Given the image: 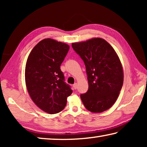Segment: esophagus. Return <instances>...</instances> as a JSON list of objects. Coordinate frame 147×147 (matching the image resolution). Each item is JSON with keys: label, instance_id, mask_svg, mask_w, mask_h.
I'll return each mask as SVG.
<instances>
[{"label": "esophagus", "instance_id": "obj_1", "mask_svg": "<svg viewBox=\"0 0 147 147\" xmlns=\"http://www.w3.org/2000/svg\"><path fill=\"white\" fill-rule=\"evenodd\" d=\"M73 88H74V89H76L77 88H78V84H77L76 83L74 84H73Z\"/></svg>", "mask_w": 147, "mask_h": 147}]
</instances>
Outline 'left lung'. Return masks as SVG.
<instances>
[{"label":"left lung","mask_w":147,"mask_h":147,"mask_svg":"<svg viewBox=\"0 0 147 147\" xmlns=\"http://www.w3.org/2000/svg\"><path fill=\"white\" fill-rule=\"evenodd\" d=\"M84 61L88 75V91L80 94L89 111L101 113L110 108L123 84V71L115 50L101 38L72 44Z\"/></svg>","instance_id":"left-lung-1"}]
</instances>
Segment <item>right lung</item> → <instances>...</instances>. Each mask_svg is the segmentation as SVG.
I'll return each instance as SVG.
<instances>
[{
    "instance_id": "obj_1",
    "label": "right lung",
    "mask_w": 147,
    "mask_h": 147,
    "mask_svg": "<svg viewBox=\"0 0 147 147\" xmlns=\"http://www.w3.org/2000/svg\"><path fill=\"white\" fill-rule=\"evenodd\" d=\"M69 49L65 43L45 39L34 47L27 59L25 81L28 93L39 108L50 114L63 110L73 93L60 69Z\"/></svg>"
}]
</instances>
